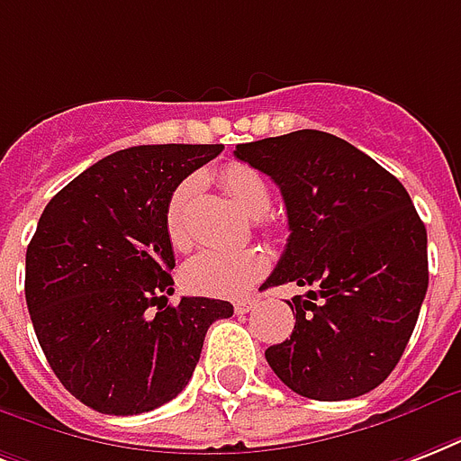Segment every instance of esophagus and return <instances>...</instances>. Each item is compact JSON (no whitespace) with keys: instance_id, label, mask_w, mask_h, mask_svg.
<instances>
[{"instance_id":"esophagus-1","label":"esophagus","mask_w":461,"mask_h":461,"mask_svg":"<svg viewBox=\"0 0 461 461\" xmlns=\"http://www.w3.org/2000/svg\"><path fill=\"white\" fill-rule=\"evenodd\" d=\"M258 307V300H239L234 302V312L237 314H249V312H254Z\"/></svg>"}]
</instances>
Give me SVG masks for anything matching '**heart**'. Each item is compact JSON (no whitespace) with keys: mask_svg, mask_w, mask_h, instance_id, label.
Wrapping results in <instances>:
<instances>
[{"mask_svg":"<svg viewBox=\"0 0 461 461\" xmlns=\"http://www.w3.org/2000/svg\"><path fill=\"white\" fill-rule=\"evenodd\" d=\"M222 184L249 215L263 220L270 207V185L254 167L246 164L224 167ZM195 188H198V178L191 176L176 185L168 198L167 231L174 246H184L188 241V205L195 195ZM263 273H266V258L254 249H241V251L207 249L185 263L181 277L191 293L237 297L254 285Z\"/></svg>","mask_w":461,"mask_h":461,"instance_id":"heart-1","label":"heart"}]
</instances>
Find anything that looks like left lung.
I'll list each match as a JSON object with an SVG mask.
<instances>
[{
  "instance_id": "1",
  "label": "left lung",
  "mask_w": 461,
  "mask_h": 461,
  "mask_svg": "<svg viewBox=\"0 0 461 461\" xmlns=\"http://www.w3.org/2000/svg\"><path fill=\"white\" fill-rule=\"evenodd\" d=\"M234 157L283 193L290 239L268 285L297 283L293 336L270 370L316 402L379 386L409 343L428 290V234L399 178L346 140L297 130L237 145Z\"/></svg>"
}]
</instances>
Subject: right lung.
Instances as JSON below:
<instances>
[{"label":"right lung","instance_id":"add662e5","mask_svg":"<svg viewBox=\"0 0 461 461\" xmlns=\"http://www.w3.org/2000/svg\"><path fill=\"white\" fill-rule=\"evenodd\" d=\"M222 145H142L96 161L45 205L26 251V304L65 389L137 416L184 392L224 300L174 293L167 205ZM158 312H152L151 307Z\"/></svg>","mask_w":461,"mask_h":461}]
</instances>
